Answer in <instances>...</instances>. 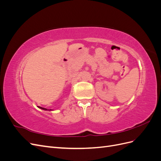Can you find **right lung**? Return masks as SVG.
<instances>
[{
	"mask_svg": "<svg viewBox=\"0 0 161 161\" xmlns=\"http://www.w3.org/2000/svg\"><path fill=\"white\" fill-rule=\"evenodd\" d=\"M40 109H43V110H49V111H51V110H52V109H46V108H42V107H40Z\"/></svg>",
	"mask_w": 161,
	"mask_h": 161,
	"instance_id": "add662e5",
	"label": "right lung"
}]
</instances>
